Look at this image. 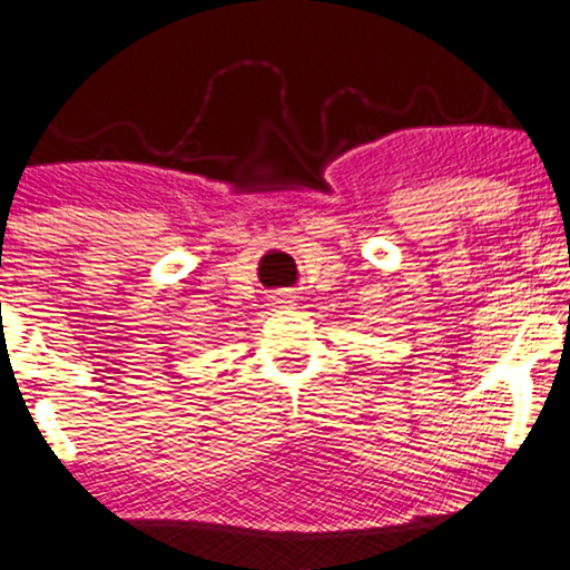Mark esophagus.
I'll return each mask as SVG.
<instances>
[{
	"label": "esophagus",
	"mask_w": 570,
	"mask_h": 570,
	"mask_svg": "<svg viewBox=\"0 0 570 570\" xmlns=\"http://www.w3.org/2000/svg\"><path fill=\"white\" fill-rule=\"evenodd\" d=\"M278 299H281V303H286V305H289V303H294V297H292V294H286V292H284V294H281V297H278Z\"/></svg>",
	"instance_id": "esophagus-1"
}]
</instances>
